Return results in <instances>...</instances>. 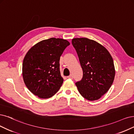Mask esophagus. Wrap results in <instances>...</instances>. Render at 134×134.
Returning <instances> with one entry per match:
<instances>
[{"instance_id":"obj_1","label":"esophagus","mask_w":134,"mask_h":134,"mask_svg":"<svg viewBox=\"0 0 134 134\" xmlns=\"http://www.w3.org/2000/svg\"><path fill=\"white\" fill-rule=\"evenodd\" d=\"M67 78H70V79H73V77L72 75H70V76H67Z\"/></svg>"}]
</instances>
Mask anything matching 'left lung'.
<instances>
[{
  "label": "left lung",
  "mask_w": 134,
  "mask_h": 134,
  "mask_svg": "<svg viewBox=\"0 0 134 134\" xmlns=\"http://www.w3.org/2000/svg\"><path fill=\"white\" fill-rule=\"evenodd\" d=\"M72 43L83 72L82 80L76 83L78 92L88 100H98L109 90L114 80L113 58L104 47L93 40L75 38Z\"/></svg>",
  "instance_id": "left-lung-1"
}]
</instances>
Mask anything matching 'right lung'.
Returning a JSON list of instances; mask_svg holds the SVG:
<instances>
[{"label": "right lung", "mask_w": 134, "mask_h": 134, "mask_svg": "<svg viewBox=\"0 0 134 134\" xmlns=\"http://www.w3.org/2000/svg\"><path fill=\"white\" fill-rule=\"evenodd\" d=\"M70 43L66 40L50 38L35 44L25 56L23 77L28 90L42 99L51 98L63 82L59 59Z\"/></svg>", "instance_id": "obj_1"}]
</instances>
